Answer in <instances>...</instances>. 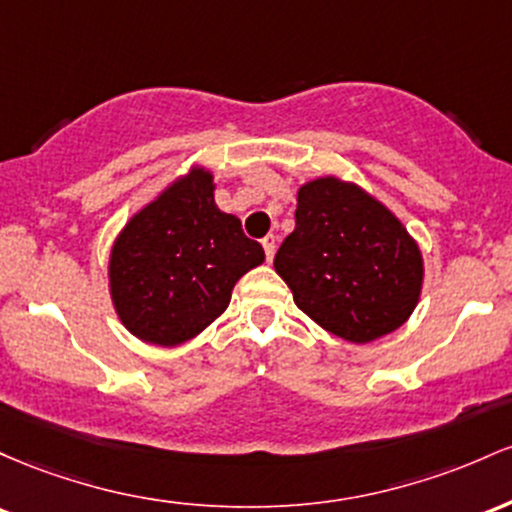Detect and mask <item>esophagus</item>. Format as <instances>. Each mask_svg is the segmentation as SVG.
<instances>
[{"label": "esophagus", "mask_w": 512, "mask_h": 512, "mask_svg": "<svg viewBox=\"0 0 512 512\" xmlns=\"http://www.w3.org/2000/svg\"><path fill=\"white\" fill-rule=\"evenodd\" d=\"M275 234H266V237L261 239V244H263V251H266V258L268 261H273V256H275Z\"/></svg>", "instance_id": "1"}]
</instances>
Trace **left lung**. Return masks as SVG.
<instances>
[{"instance_id": "obj_1", "label": "left lung", "mask_w": 512, "mask_h": 512, "mask_svg": "<svg viewBox=\"0 0 512 512\" xmlns=\"http://www.w3.org/2000/svg\"><path fill=\"white\" fill-rule=\"evenodd\" d=\"M273 266L307 317L353 343L399 329L421 295V251L404 225L331 176L300 188L295 232Z\"/></svg>"}]
</instances>
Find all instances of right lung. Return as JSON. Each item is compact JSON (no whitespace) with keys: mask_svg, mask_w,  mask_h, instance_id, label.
Wrapping results in <instances>:
<instances>
[{"mask_svg":"<svg viewBox=\"0 0 512 512\" xmlns=\"http://www.w3.org/2000/svg\"><path fill=\"white\" fill-rule=\"evenodd\" d=\"M263 246L215 205L212 176L195 169L123 229L111 254V295L137 338L179 346L227 309L232 287L261 266Z\"/></svg>","mask_w":512,"mask_h":512,"instance_id":"1","label":"right lung"}]
</instances>
